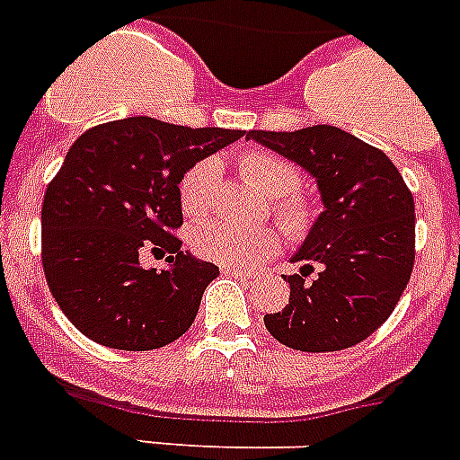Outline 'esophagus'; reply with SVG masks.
Instances as JSON below:
<instances>
[{"instance_id":"esophagus-1","label":"esophagus","mask_w":460,"mask_h":460,"mask_svg":"<svg viewBox=\"0 0 460 460\" xmlns=\"http://www.w3.org/2000/svg\"><path fill=\"white\" fill-rule=\"evenodd\" d=\"M222 273H229V276L243 278V280H250V278H254L252 271H245V269H238V266H229V264L222 266Z\"/></svg>"}]
</instances>
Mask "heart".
I'll return each mask as SVG.
<instances>
[{
    "mask_svg": "<svg viewBox=\"0 0 460 460\" xmlns=\"http://www.w3.org/2000/svg\"><path fill=\"white\" fill-rule=\"evenodd\" d=\"M238 172L261 194L276 199L273 215L292 241L308 236L315 224V208L311 200L296 194L302 187V172L295 164L264 149H252L238 158ZM219 189L222 175L215 158H203L191 165L180 182V203L184 215L191 219H206L217 206ZM191 245L200 257L217 264L250 266L276 252L278 231L271 226L245 229L224 219H212L191 231Z\"/></svg>",
    "mask_w": 460,
    "mask_h": 460,
    "instance_id": "1",
    "label": "heart"
}]
</instances>
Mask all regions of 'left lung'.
I'll return each mask as SVG.
<instances>
[{
	"label": "left lung",
	"instance_id": "1",
	"mask_svg": "<svg viewBox=\"0 0 460 460\" xmlns=\"http://www.w3.org/2000/svg\"><path fill=\"white\" fill-rule=\"evenodd\" d=\"M248 137L306 168L325 203L292 257L304 261L302 276H285L289 304L264 315L266 330L304 353L365 341L395 311L414 269V196L402 175L381 149L334 126Z\"/></svg>",
	"mask_w": 460,
	"mask_h": 460
}]
</instances>
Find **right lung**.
<instances>
[{
  "mask_svg": "<svg viewBox=\"0 0 460 460\" xmlns=\"http://www.w3.org/2000/svg\"><path fill=\"white\" fill-rule=\"evenodd\" d=\"M241 135L130 117L100 123L69 146L46 187L41 264L81 334L110 349L152 350L191 327L219 269L182 252L180 182ZM145 249L168 253L169 269L142 270Z\"/></svg>",
  "mask_w": 460,
  "mask_h": 460,
  "instance_id": "1",
  "label": "right lung"
}]
</instances>
